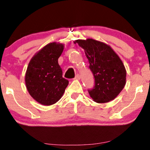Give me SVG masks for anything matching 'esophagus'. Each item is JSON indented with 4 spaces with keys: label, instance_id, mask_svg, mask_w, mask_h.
<instances>
[{
    "label": "esophagus",
    "instance_id": "esophagus-1",
    "mask_svg": "<svg viewBox=\"0 0 150 150\" xmlns=\"http://www.w3.org/2000/svg\"><path fill=\"white\" fill-rule=\"evenodd\" d=\"M80 75L79 74H77L75 77V80H80Z\"/></svg>",
    "mask_w": 150,
    "mask_h": 150
}]
</instances>
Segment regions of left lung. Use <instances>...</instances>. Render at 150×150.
I'll use <instances>...</instances> for the list:
<instances>
[{
	"label": "left lung",
	"mask_w": 150,
	"mask_h": 150,
	"mask_svg": "<svg viewBox=\"0 0 150 150\" xmlns=\"http://www.w3.org/2000/svg\"><path fill=\"white\" fill-rule=\"evenodd\" d=\"M74 42L84 50L94 78V86L88 90L90 96L99 103L115 99L126 84L127 71L120 58L109 45L95 40Z\"/></svg>",
	"instance_id": "1"
}]
</instances>
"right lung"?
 <instances>
[{
    "label": "right lung",
    "instance_id": "1",
    "mask_svg": "<svg viewBox=\"0 0 150 150\" xmlns=\"http://www.w3.org/2000/svg\"><path fill=\"white\" fill-rule=\"evenodd\" d=\"M64 47V45L57 42L47 45L32 58L27 68V90L36 101L44 105L57 103L68 84L58 64Z\"/></svg>",
    "mask_w": 150,
    "mask_h": 150
}]
</instances>
